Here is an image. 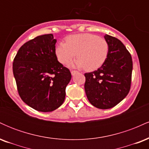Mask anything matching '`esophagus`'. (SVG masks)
Instances as JSON below:
<instances>
[{
    "label": "esophagus",
    "instance_id": "1",
    "mask_svg": "<svg viewBox=\"0 0 149 149\" xmlns=\"http://www.w3.org/2000/svg\"><path fill=\"white\" fill-rule=\"evenodd\" d=\"M71 75H72V76H74L75 74H76V73H78V71H73V70H71Z\"/></svg>",
    "mask_w": 149,
    "mask_h": 149
}]
</instances>
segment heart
<instances>
[{
    "label": "heart",
    "instance_id": "heart-1",
    "mask_svg": "<svg viewBox=\"0 0 149 149\" xmlns=\"http://www.w3.org/2000/svg\"><path fill=\"white\" fill-rule=\"evenodd\" d=\"M109 50V44L105 39L95 34L85 33L66 37V42H61L56 46L55 54L59 62L63 64L76 55L78 58L70 65L78 68L85 67L86 71H91L104 64Z\"/></svg>",
    "mask_w": 149,
    "mask_h": 149
}]
</instances>
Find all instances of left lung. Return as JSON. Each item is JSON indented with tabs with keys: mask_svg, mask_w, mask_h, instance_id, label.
Here are the masks:
<instances>
[{
	"mask_svg": "<svg viewBox=\"0 0 149 149\" xmlns=\"http://www.w3.org/2000/svg\"><path fill=\"white\" fill-rule=\"evenodd\" d=\"M109 46L107 60L98 69L85 73V90L94 107L108 109L115 107L130 90L132 59L120 40L106 34Z\"/></svg>",
	"mask_w": 149,
	"mask_h": 149,
	"instance_id": "left-lung-1",
	"label": "left lung"
}]
</instances>
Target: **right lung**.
<instances>
[{
  "instance_id": "right-lung-1",
  "label": "right lung",
  "mask_w": 149,
  "mask_h": 149,
  "mask_svg": "<svg viewBox=\"0 0 149 149\" xmlns=\"http://www.w3.org/2000/svg\"><path fill=\"white\" fill-rule=\"evenodd\" d=\"M56 42L52 33L36 37L19 49L13 61L19 95L38 111L50 112L60 107L71 79L69 69L57 60Z\"/></svg>"
}]
</instances>
